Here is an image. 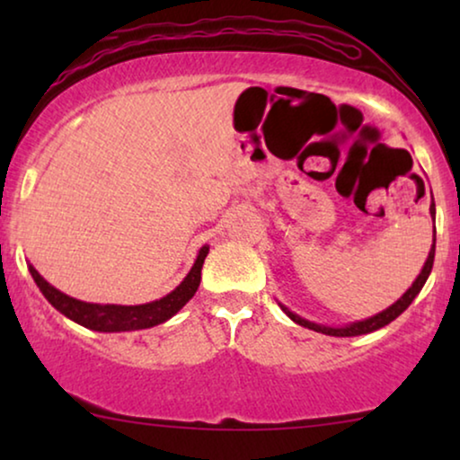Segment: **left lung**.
<instances>
[{"label":"left lung","instance_id":"left-lung-1","mask_svg":"<svg viewBox=\"0 0 460 460\" xmlns=\"http://www.w3.org/2000/svg\"><path fill=\"white\" fill-rule=\"evenodd\" d=\"M431 216H433V219H436V205H431ZM433 255H436V238H433L429 257H427L425 266H423V270H420V274L417 276V280L412 282V287L408 288V291H406L404 295H402V297H400L398 301H395L394 305H389L385 312L376 314V316H373V318L360 320V323H354V324H349V326H343V329H331V326H320V324H316V323H307V320L299 318L297 314L288 312L285 305H282V310L287 312V316L291 318L293 323H297V324H301V326H305V329H312V331H316V332H324V335H332V337L367 335V332H373V331H376V329H381V326H385V324L392 323V320L398 318L400 314L404 312L406 307L412 304V299L417 297L419 291H420V288H423V285H425L427 276H429V272H431V268H433Z\"/></svg>","mask_w":460,"mask_h":460}]
</instances>
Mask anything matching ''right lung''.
<instances>
[{
    "mask_svg": "<svg viewBox=\"0 0 460 460\" xmlns=\"http://www.w3.org/2000/svg\"><path fill=\"white\" fill-rule=\"evenodd\" d=\"M209 247H203L199 251L197 261L181 285L159 301L144 305H98V304H85V301L73 299L68 295L60 293L58 288H54L48 280H43L40 272L33 266H29L31 276L40 287V291L46 295V299L52 304L60 314H65L66 318L75 320V323L85 326V329L100 331V332H121V331H140L150 329V326L165 323L178 314L181 307L186 305V301L197 293L199 282H200V270H203V261Z\"/></svg>",
    "mask_w": 460,
    "mask_h": 460,
    "instance_id": "1",
    "label": "right lung"
}]
</instances>
